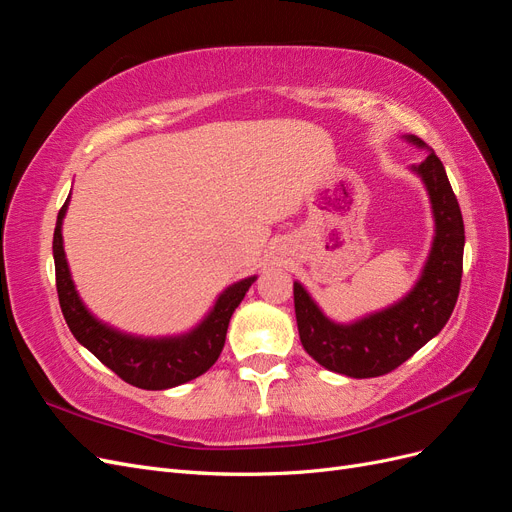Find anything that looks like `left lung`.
Returning <instances> with one entry per match:
<instances>
[{
  "mask_svg": "<svg viewBox=\"0 0 512 512\" xmlns=\"http://www.w3.org/2000/svg\"><path fill=\"white\" fill-rule=\"evenodd\" d=\"M408 143L427 149L414 134ZM410 170L421 177L433 215V241L421 275L393 305L352 322H335L294 282V314L305 352L324 369L350 378H376L399 367L436 337L451 318L463 273V218L440 158L427 149Z\"/></svg>",
  "mask_w": 512,
  "mask_h": 512,
  "instance_id": "left-lung-1",
  "label": "left lung"
}]
</instances>
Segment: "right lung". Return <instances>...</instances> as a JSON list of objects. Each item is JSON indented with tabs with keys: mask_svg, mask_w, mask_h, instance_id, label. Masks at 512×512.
Here are the masks:
<instances>
[{
	"mask_svg": "<svg viewBox=\"0 0 512 512\" xmlns=\"http://www.w3.org/2000/svg\"><path fill=\"white\" fill-rule=\"evenodd\" d=\"M68 205L70 196L57 215L53 258L59 305L76 342L85 346L108 369H113L121 380L138 386V389L164 391L203 376L218 361L226 342L230 316L243 301L245 292L256 282V275L230 284L224 292H220L209 314L188 333L168 337L123 333L115 327H108L106 322L91 314L72 282L64 252V235H61Z\"/></svg>",
	"mask_w": 512,
	"mask_h": 512,
	"instance_id": "add662e5",
	"label": "right lung"
}]
</instances>
